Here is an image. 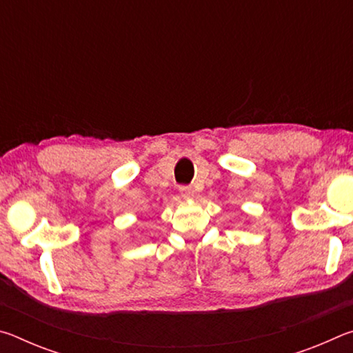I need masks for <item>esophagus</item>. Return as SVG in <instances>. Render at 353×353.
I'll list each match as a JSON object with an SVG mask.
<instances>
[{"label": "esophagus", "mask_w": 353, "mask_h": 353, "mask_svg": "<svg viewBox=\"0 0 353 353\" xmlns=\"http://www.w3.org/2000/svg\"><path fill=\"white\" fill-rule=\"evenodd\" d=\"M181 194L183 199H193L194 198V190L191 187H181Z\"/></svg>", "instance_id": "1"}]
</instances>
